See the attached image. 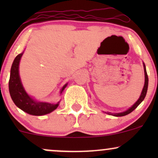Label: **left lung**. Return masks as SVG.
Returning <instances> with one entry per match:
<instances>
[{"label": "left lung", "mask_w": 158, "mask_h": 158, "mask_svg": "<svg viewBox=\"0 0 158 158\" xmlns=\"http://www.w3.org/2000/svg\"><path fill=\"white\" fill-rule=\"evenodd\" d=\"M143 66H144V72H145V84H144V87H143V89L142 90V93H141V95L139 98L138 99V100L136 102L135 104L132 106L129 109H128L126 110L125 112H122V113H118V114H114V113H110V112H107V114H110V115H113L115 116V117H123V116L127 115V114H130L131 112L133 111L134 110L137 108V106L140 104L141 102H143V100L144 99L145 97H146V93H147V90H148V75L147 73H146V66L145 64H143Z\"/></svg>", "instance_id": "obj_1"}]
</instances>
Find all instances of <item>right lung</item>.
Listing matches in <instances>:
<instances>
[{
  "instance_id": "obj_1",
  "label": "right lung",
  "mask_w": 158,
  "mask_h": 158,
  "mask_svg": "<svg viewBox=\"0 0 158 158\" xmlns=\"http://www.w3.org/2000/svg\"><path fill=\"white\" fill-rule=\"evenodd\" d=\"M22 55L23 52L16 56L11 68L10 77L9 81V90L11 98L20 109L29 114L41 116L50 113L57 108L59 106V102L53 105L47 102H36L23 89L19 72V62ZM66 86L67 84L62 88L61 93H62L63 90L66 88Z\"/></svg>"
}]
</instances>
